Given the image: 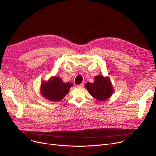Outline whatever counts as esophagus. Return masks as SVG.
I'll use <instances>...</instances> for the list:
<instances>
[{"label": "esophagus", "instance_id": "esophagus-1", "mask_svg": "<svg viewBox=\"0 0 156 156\" xmlns=\"http://www.w3.org/2000/svg\"><path fill=\"white\" fill-rule=\"evenodd\" d=\"M77 87H79V88H82V87H83V84H82V83H81V84L77 85Z\"/></svg>", "mask_w": 156, "mask_h": 156}]
</instances>
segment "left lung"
Returning a JSON list of instances; mask_svg holds the SVG:
<instances>
[{
    "label": "left lung",
    "instance_id": "1",
    "mask_svg": "<svg viewBox=\"0 0 156 156\" xmlns=\"http://www.w3.org/2000/svg\"><path fill=\"white\" fill-rule=\"evenodd\" d=\"M85 87L93 98L99 101H105L109 99L114 92V89L109 77L97 76L93 83L87 82Z\"/></svg>",
    "mask_w": 156,
    "mask_h": 156
}]
</instances>
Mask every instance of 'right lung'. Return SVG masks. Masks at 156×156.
<instances>
[{
	"label": "right lung",
	"instance_id": "add662e5",
	"mask_svg": "<svg viewBox=\"0 0 156 156\" xmlns=\"http://www.w3.org/2000/svg\"><path fill=\"white\" fill-rule=\"evenodd\" d=\"M73 83H65L58 77L50 79L48 82H42L41 86V92L45 99L56 102L61 101L69 92Z\"/></svg>",
	"mask_w": 156,
	"mask_h": 156
}]
</instances>
